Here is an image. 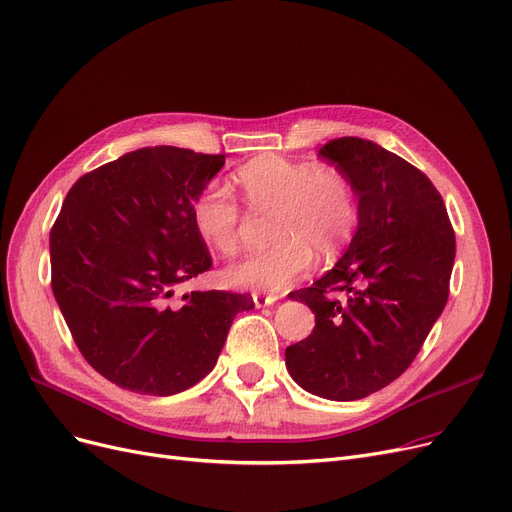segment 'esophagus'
Listing matches in <instances>:
<instances>
[{
  "label": "esophagus",
  "mask_w": 512,
  "mask_h": 512,
  "mask_svg": "<svg viewBox=\"0 0 512 512\" xmlns=\"http://www.w3.org/2000/svg\"><path fill=\"white\" fill-rule=\"evenodd\" d=\"M276 301H278L276 295H261V293H255V295H253L255 307H270V305H274Z\"/></svg>",
  "instance_id": "obj_1"
}]
</instances>
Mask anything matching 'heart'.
<instances>
[{"label": "heart", "mask_w": 512, "mask_h": 512, "mask_svg": "<svg viewBox=\"0 0 512 512\" xmlns=\"http://www.w3.org/2000/svg\"><path fill=\"white\" fill-rule=\"evenodd\" d=\"M236 180L255 213H276L272 238L278 242L230 263L224 270L228 286L282 293L314 268V249L337 253L358 228V196L337 167L261 157L240 167ZM192 224L217 253L238 249L242 211L226 186L213 182L198 192Z\"/></svg>", "instance_id": "obj_1"}]
</instances>
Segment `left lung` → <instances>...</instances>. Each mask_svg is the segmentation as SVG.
Wrapping results in <instances>:
<instances>
[{"mask_svg":"<svg viewBox=\"0 0 512 512\" xmlns=\"http://www.w3.org/2000/svg\"><path fill=\"white\" fill-rule=\"evenodd\" d=\"M318 154L349 177L360 219L335 268L293 293L316 326L286 347V370L309 393L351 402L414 362L448 303L456 238L441 194L402 157L362 138L330 140Z\"/></svg>","mask_w":512,"mask_h":512,"instance_id":"obj_1","label":"left lung"}]
</instances>
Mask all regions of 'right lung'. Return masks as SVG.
<instances>
[{"label": "right lung", "instance_id": "obj_1", "mask_svg": "<svg viewBox=\"0 0 512 512\" xmlns=\"http://www.w3.org/2000/svg\"><path fill=\"white\" fill-rule=\"evenodd\" d=\"M226 154L154 146L81 175L50 232L52 291L66 326L104 379L175 395L213 370L251 295L175 288L211 268L192 203Z\"/></svg>", "mask_w": 512, "mask_h": 512}]
</instances>
